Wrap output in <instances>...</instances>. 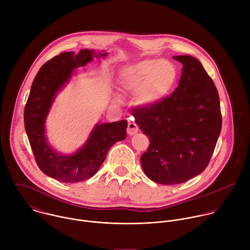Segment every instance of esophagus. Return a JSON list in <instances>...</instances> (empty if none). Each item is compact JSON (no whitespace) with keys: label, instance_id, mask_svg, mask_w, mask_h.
<instances>
[{"label":"esophagus","instance_id":"esophagus-1","mask_svg":"<svg viewBox=\"0 0 250 250\" xmlns=\"http://www.w3.org/2000/svg\"><path fill=\"white\" fill-rule=\"evenodd\" d=\"M138 131V126L135 123L133 122H128V125H127V133L129 135H133Z\"/></svg>","mask_w":250,"mask_h":250}]
</instances>
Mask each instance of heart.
<instances>
[{"mask_svg": "<svg viewBox=\"0 0 250 250\" xmlns=\"http://www.w3.org/2000/svg\"><path fill=\"white\" fill-rule=\"evenodd\" d=\"M178 77L176 65L168 60L146 58L122 70L119 83L128 92H136L137 102L151 106L164 100Z\"/></svg>", "mask_w": 250, "mask_h": 250, "instance_id": "heart-1", "label": "heart"}]
</instances>
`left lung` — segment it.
Instances as JSON below:
<instances>
[{"instance_id": "left-lung-1", "label": "left lung", "mask_w": 250, "mask_h": 250, "mask_svg": "<svg viewBox=\"0 0 250 250\" xmlns=\"http://www.w3.org/2000/svg\"><path fill=\"white\" fill-rule=\"evenodd\" d=\"M183 65L179 85L160 103L135 109V123L150 145L140 163L150 180L186 182L208 166L222 129L219 93L198 59L175 56Z\"/></svg>"}]
</instances>
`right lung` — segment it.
<instances>
[{
    "instance_id": "add662e5",
    "label": "right lung",
    "mask_w": 250,
    "mask_h": 250,
    "mask_svg": "<svg viewBox=\"0 0 250 250\" xmlns=\"http://www.w3.org/2000/svg\"><path fill=\"white\" fill-rule=\"evenodd\" d=\"M106 52L82 49L63 52L47 61L35 76L24 106V127L35 161L47 176L63 183H75L93 177L104 161L106 153L117 141L126 137V121L97 125L88 140L72 155L57 153L48 145L44 123L57 91L70 79L73 70L85 66L94 56Z\"/></svg>"
}]
</instances>
